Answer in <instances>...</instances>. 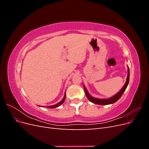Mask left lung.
<instances>
[{
	"instance_id": "obj_1",
	"label": "left lung",
	"mask_w": 149,
	"mask_h": 149,
	"mask_svg": "<svg viewBox=\"0 0 149 149\" xmlns=\"http://www.w3.org/2000/svg\"><path fill=\"white\" fill-rule=\"evenodd\" d=\"M128 70H127V79H126V81L125 84L124 85V86L123 87L120 91L117 93L115 95H114L113 96H112L109 98L107 99H98V98H96L94 97L93 96H91L90 94H89V93L88 92L86 88L84 86V91L86 93V96L87 98L88 99V100H89L91 102H92L94 104H99V105H108V104H113L114 102H116L117 101H118L120 97L123 95L124 92L125 91L126 88H127L129 82V76H130V73H129V66Z\"/></svg>"
}]
</instances>
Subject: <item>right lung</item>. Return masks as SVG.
Here are the masks:
<instances>
[{
	"mask_svg": "<svg viewBox=\"0 0 149 149\" xmlns=\"http://www.w3.org/2000/svg\"><path fill=\"white\" fill-rule=\"evenodd\" d=\"M65 98H66V93H65V95H64V97L63 98V100L60 102H58L57 104H56L55 105H52V106H47V107L48 108H51V109H53V108H56V107H59L60 105H61L63 103L65 102ZM40 107H42V106H39Z\"/></svg>",
	"mask_w": 149,
	"mask_h": 149,
	"instance_id": "add662e5",
	"label": "right lung"
}]
</instances>
